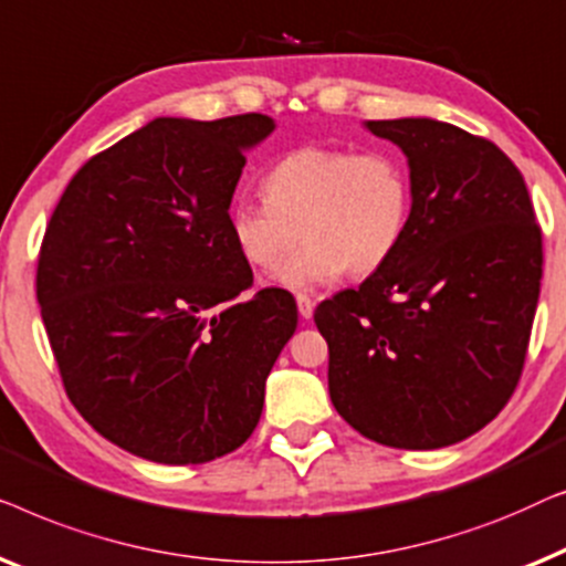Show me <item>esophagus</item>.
Returning <instances> with one entry per match:
<instances>
[{
    "label": "esophagus",
    "instance_id": "obj_1",
    "mask_svg": "<svg viewBox=\"0 0 566 566\" xmlns=\"http://www.w3.org/2000/svg\"><path fill=\"white\" fill-rule=\"evenodd\" d=\"M297 310H300V315L305 317V321H310V317H313V313H315V302L307 297V294H297Z\"/></svg>",
    "mask_w": 566,
    "mask_h": 566
}]
</instances>
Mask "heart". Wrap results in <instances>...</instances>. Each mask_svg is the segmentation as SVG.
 <instances>
[{
  "mask_svg": "<svg viewBox=\"0 0 566 566\" xmlns=\"http://www.w3.org/2000/svg\"><path fill=\"white\" fill-rule=\"evenodd\" d=\"M266 200L230 205L228 228L251 266L274 269L302 235L307 243L272 274L276 286L307 292L385 266L408 233L412 181L389 150L302 146L264 179Z\"/></svg>",
  "mask_w": 566,
  "mask_h": 566,
  "instance_id": "b5f03b06",
  "label": "heart"
}]
</instances>
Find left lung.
I'll list each match as a JSON object with an SVG mask.
<instances>
[{"label": "left lung", "instance_id": "obj_1", "mask_svg": "<svg viewBox=\"0 0 566 566\" xmlns=\"http://www.w3.org/2000/svg\"><path fill=\"white\" fill-rule=\"evenodd\" d=\"M408 158V233L385 266L315 310L333 408L392 449L480 431L518 385L541 290V230L495 143L433 117L366 120Z\"/></svg>", "mask_w": 566, "mask_h": 566}]
</instances>
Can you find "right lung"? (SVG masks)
Segmentation results:
<instances>
[{"instance_id":"right-lung-1","label":"right lung","mask_w":566,"mask_h":566,"mask_svg":"<svg viewBox=\"0 0 566 566\" xmlns=\"http://www.w3.org/2000/svg\"><path fill=\"white\" fill-rule=\"evenodd\" d=\"M269 115L156 117L69 181L38 259V305L69 400L99 436L156 464H205L253 433L297 328L253 282L228 228L245 150Z\"/></svg>"}]
</instances>
